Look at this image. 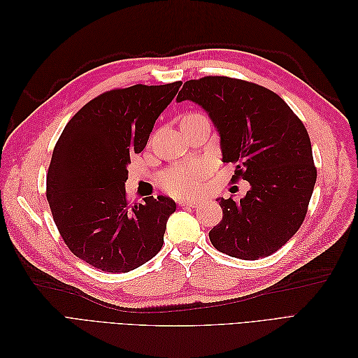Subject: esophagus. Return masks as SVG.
I'll list each match as a JSON object with an SVG mask.
<instances>
[{
  "label": "esophagus",
  "mask_w": 358,
  "mask_h": 358,
  "mask_svg": "<svg viewBox=\"0 0 358 358\" xmlns=\"http://www.w3.org/2000/svg\"><path fill=\"white\" fill-rule=\"evenodd\" d=\"M178 203L179 206H182V208H197L199 206V201H192V200H179Z\"/></svg>",
  "instance_id": "esophagus-1"
}]
</instances>
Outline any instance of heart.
Returning a JSON list of instances; mask_svg holds the SVG:
<instances>
[{
    "instance_id": "heart-1",
    "label": "heart",
    "mask_w": 358,
    "mask_h": 358,
    "mask_svg": "<svg viewBox=\"0 0 358 358\" xmlns=\"http://www.w3.org/2000/svg\"><path fill=\"white\" fill-rule=\"evenodd\" d=\"M204 115L199 112H189L182 116V122L192 121V119L201 117ZM212 164L206 159H199L189 162V164H179L162 171L158 182L159 187L170 196L179 199H189L200 191L201 182L210 175Z\"/></svg>"
}]
</instances>
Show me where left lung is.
<instances>
[{"label": "left lung", "mask_w": 358, "mask_h": 358, "mask_svg": "<svg viewBox=\"0 0 358 358\" xmlns=\"http://www.w3.org/2000/svg\"><path fill=\"white\" fill-rule=\"evenodd\" d=\"M176 100L209 113L224 162L236 164L231 182L251 183L243 199L220 200L222 220L209 231L212 245L241 259L272 255L305 221L317 182L308 129L273 91L227 76L188 80Z\"/></svg>", "instance_id": "left-lung-1"}]
</instances>
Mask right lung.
<instances>
[{
    "instance_id": "add662e5",
    "label": "right lung",
    "mask_w": 358,
    "mask_h": 358,
    "mask_svg": "<svg viewBox=\"0 0 358 358\" xmlns=\"http://www.w3.org/2000/svg\"><path fill=\"white\" fill-rule=\"evenodd\" d=\"M182 82L133 85L95 96L76 113L53 148L46 197L70 251L103 272L127 273L164 243L173 200L145 197L129 204V155L145 149L161 112Z\"/></svg>"
}]
</instances>
